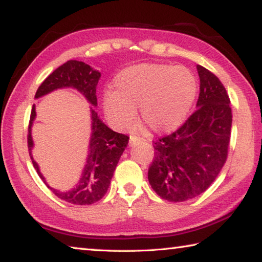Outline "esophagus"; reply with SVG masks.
<instances>
[{"label":"esophagus","instance_id":"34e87169","mask_svg":"<svg viewBox=\"0 0 262 262\" xmlns=\"http://www.w3.org/2000/svg\"><path fill=\"white\" fill-rule=\"evenodd\" d=\"M141 140H142L141 137H139V136H135V135H133V136H130V139H129V144H130V145L135 144L136 142H139V141H141Z\"/></svg>","mask_w":262,"mask_h":262}]
</instances>
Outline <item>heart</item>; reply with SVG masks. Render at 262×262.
Wrapping results in <instances>:
<instances>
[{
    "mask_svg": "<svg viewBox=\"0 0 262 262\" xmlns=\"http://www.w3.org/2000/svg\"><path fill=\"white\" fill-rule=\"evenodd\" d=\"M114 90L106 91L103 107L106 118L119 129L142 121L156 133L179 128L187 119L198 95V81L185 67L163 63H140L119 72Z\"/></svg>",
    "mask_w": 262,
    "mask_h": 262,
    "instance_id": "1",
    "label": "heart"
}]
</instances>
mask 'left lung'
<instances>
[{
	"label": "left lung",
	"mask_w": 262,
	"mask_h": 262,
	"mask_svg": "<svg viewBox=\"0 0 262 262\" xmlns=\"http://www.w3.org/2000/svg\"><path fill=\"white\" fill-rule=\"evenodd\" d=\"M200 95L196 111L178 130L154 142L149 184L164 200L183 202L214 183L228 157L232 113L223 84L196 66Z\"/></svg>",
	"instance_id": "1"
}]
</instances>
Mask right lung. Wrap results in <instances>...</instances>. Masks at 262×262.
I'll list each match as a JSON object with an SVG mask.
<instances>
[{
	"label": "right lung",
	"instance_id": "obj_1",
	"mask_svg": "<svg viewBox=\"0 0 262 262\" xmlns=\"http://www.w3.org/2000/svg\"><path fill=\"white\" fill-rule=\"evenodd\" d=\"M100 76L99 70L91 68L90 66L82 61L70 60L55 69L41 83V85L35 92L34 98H40V97L55 91L57 89L72 88L81 92L92 106H97L96 89ZM90 112L91 136L85 165H84L81 178H79L76 186L67 192H60V190L52 188L46 183L45 178L39 170V165L32 157L33 140L32 135H31V129H32L33 121L35 115H37L35 105L32 106L29 123L28 147L30 157L32 159L37 173L57 198L77 206L92 205V203L99 201L106 194L115 167L118 165L122 152L127 148L128 140H129L127 135L113 132L106 126L92 107H90Z\"/></svg>",
	"mask_w": 262,
	"mask_h": 262
}]
</instances>
